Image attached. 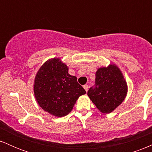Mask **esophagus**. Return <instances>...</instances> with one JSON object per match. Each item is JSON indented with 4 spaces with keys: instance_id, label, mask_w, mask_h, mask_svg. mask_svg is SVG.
<instances>
[{
    "instance_id": "obj_1",
    "label": "esophagus",
    "mask_w": 152,
    "mask_h": 152,
    "mask_svg": "<svg viewBox=\"0 0 152 152\" xmlns=\"http://www.w3.org/2000/svg\"><path fill=\"white\" fill-rule=\"evenodd\" d=\"M83 88H84V89L86 90V91L87 92V91H88V85L85 84L84 86H83Z\"/></svg>"
}]
</instances>
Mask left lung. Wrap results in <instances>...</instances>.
Masks as SVG:
<instances>
[{"label":"left lung","mask_w":152,"mask_h":152,"mask_svg":"<svg viewBox=\"0 0 152 152\" xmlns=\"http://www.w3.org/2000/svg\"><path fill=\"white\" fill-rule=\"evenodd\" d=\"M127 85L117 66L101 68L96 73L94 86L88 91V96L101 112L109 114L124 100Z\"/></svg>","instance_id":"left-lung-1"}]
</instances>
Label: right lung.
<instances>
[{
  "label": "right lung",
  "mask_w": 152,
  "mask_h": 152,
  "mask_svg": "<svg viewBox=\"0 0 152 152\" xmlns=\"http://www.w3.org/2000/svg\"><path fill=\"white\" fill-rule=\"evenodd\" d=\"M58 58L47 61L36 74L34 94L39 106L46 112L62 117L71 112L75 103L86 91L77 78Z\"/></svg>",
  "instance_id": "right-lung-1"
}]
</instances>
